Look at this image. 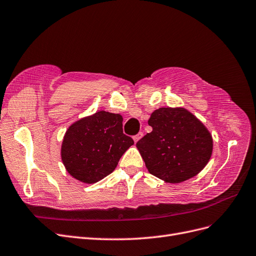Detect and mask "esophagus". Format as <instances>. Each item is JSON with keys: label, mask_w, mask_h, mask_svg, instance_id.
Segmentation results:
<instances>
[{"label": "esophagus", "mask_w": 256, "mask_h": 256, "mask_svg": "<svg viewBox=\"0 0 256 256\" xmlns=\"http://www.w3.org/2000/svg\"><path fill=\"white\" fill-rule=\"evenodd\" d=\"M142 136H143V132H138V134L136 136H134V142L136 143L138 140L140 138H142Z\"/></svg>", "instance_id": "esophagus-1"}]
</instances>
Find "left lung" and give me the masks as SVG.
Listing matches in <instances>:
<instances>
[{"label":"left lung","instance_id":"obj_1","mask_svg":"<svg viewBox=\"0 0 256 256\" xmlns=\"http://www.w3.org/2000/svg\"><path fill=\"white\" fill-rule=\"evenodd\" d=\"M148 125L152 127L136 143L148 172L168 183L195 177L204 168L213 152L210 131L184 108L154 110Z\"/></svg>","mask_w":256,"mask_h":256}]
</instances>
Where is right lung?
Listing matches in <instances>:
<instances>
[{"label": "right lung", "instance_id": "1", "mask_svg": "<svg viewBox=\"0 0 256 256\" xmlns=\"http://www.w3.org/2000/svg\"><path fill=\"white\" fill-rule=\"evenodd\" d=\"M134 144V140L122 134L120 114L98 111L68 127L61 145V160L73 178L92 184L116 170Z\"/></svg>", "mask_w": 256, "mask_h": 256}]
</instances>
